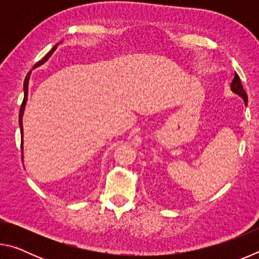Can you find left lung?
Listing matches in <instances>:
<instances>
[{
  "label": "left lung",
  "mask_w": 259,
  "mask_h": 259,
  "mask_svg": "<svg viewBox=\"0 0 259 259\" xmlns=\"http://www.w3.org/2000/svg\"><path fill=\"white\" fill-rule=\"evenodd\" d=\"M231 89H232V91H234V93H235L236 95L241 96V97H242L243 100H244V104L247 105V103H248V96H247V94H245V91H244V89H243L242 84H241L240 76H239L236 73L234 74L233 81H232Z\"/></svg>",
  "instance_id": "1"
}]
</instances>
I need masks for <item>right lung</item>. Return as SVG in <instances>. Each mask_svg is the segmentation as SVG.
Listing matches in <instances>:
<instances>
[{"label":"right lung","instance_id":"right-lung-1","mask_svg":"<svg viewBox=\"0 0 259 259\" xmlns=\"http://www.w3.org/2000/svg\"><path fill=\"white\" fill-rule=\"evenodd\" d=\"M56 45L52 49L48 52L47 56L43 58L42 60L38 61V63L35 64L34 67L38 66V65H42L45 61L49 58V57L52 55V52L55 51V49L57 48ZM29 75H30V72H28L27 75H26V78H25V82H24V93H25V96H24V100L23 103H21V106H20V111H19V126H20V135H21V153H23V114H24V109H25V105H26V102H27V95H28V80H29ZM21 157H23V154H21Z\"/></svg>","mask_w":259,"mask_h":259}]
</instances>
